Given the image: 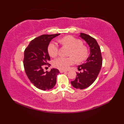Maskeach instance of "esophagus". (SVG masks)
<instances>
[{"mask_svg": "<svg viewBox=\"0 0 124 124\" xmlns=\"http://www.w3.org/2000/svg\"><path fill=\"white\" fill-rule=\"evenodd\" d=\"M60 72L61 73H62V72H67V71H65V70H60Z\"/></svg>", "mask_w": 124, "mask_h": 124, "instance_id": "esophagus-1", "label": "esophagus"}]
</instances>
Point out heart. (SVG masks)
<instances>
[{
  "mask_svg": "<svg viewBox=\"0 0 124 124\" xmlns=\"http://www.w3.org/2000/svg\"><path fill=\"white\" fill-rule=\"evenodd\" d=\"M60 43L67 45L70 48L69 55L64 57L60 56L56 58L53 62V66L60 70H67L71 65L74 63L76 60L77 62H82L88 56V51L87 47L83 45L80 39L72 36H67L59 40ZM59 47L56 42L52 41L48 46V54L52 57H55L59 53Z\"/></svg>",
  "mask_w": 124,
  "mask_h": 124,
  "instance_id": "b5f03b06",
  "label": "heart"
}]
</instances>
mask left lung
Returning <instances> with one entry per match:
<instances>
[{
    "mask_svg": "<svg viewBox=\"0 0 124 124\" xmlns=\"http://www.w3.org/2000/svg\"><path fill=\"white\" fill-rule=\"evenodd\" d=\"M80 37L84 39L90 47V55L85 63L78 66L79 72H76L75 80L71 81L76 88L85 89L91 86L96 80L102 65L101 49L93 37L84 33H80Z\"/></svg>",
    "mask_w": 124,
    "mask_h": 124,
    "instance_id": "obj_1",
    "label": "left lung"
}]
</instances>
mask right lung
Here are the masks:
<instances>
[{"instance_id":"1","label":"right lung","mask_w":124,"mask_h":124,"mask_svg":"<svg viewBox=\"0 0 124 124\" xmlns=\"http://www.w3.org/2000/svg\"><path fill=\"white\" fill-rule=\"evenodd\" d=\"M60 35H43L32 40L24 51V65L26 75L31 83L37 88L43 91L54 87L56 83L57 75L60 73L56 69L45 72L44 68L51 64L48 62L50 57L48 53V46L53 38Z\"/></svg>"}]
</instances>
